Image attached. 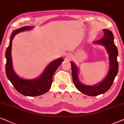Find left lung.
<instances>
[{
	"instance_id": "left-lung-1",
	"label": "left lung",
	"mask_w": 124,
	"mask_h": 124,
	"mask_svg": "<svg viewBox=\"0 0 124 124\" xmlns=\"http://www.w3.org/2000/svg\"><path fill=\"white\" fill-rule=\"evenodd\" d=\"M104 36L102 39L95 41V43L104 45L109 54L110 70L108 75L101 83L96 85H86L81 83L78 80V69L77 67L71 62L73 82L79 91L88 96H97L106 92L113 83L118 71L117 62L118 50L114 42V36L112 32L108 29L103 30Z\"/></svg>"
}]
</instances>
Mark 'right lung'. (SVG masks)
Masks as SVG:
<instances>
[{
  "instance_id": "right-lung-1",
  "label": "right lung",
  "mask_w": 124,
  "mask_h": 124,
  "mask_svg": "<svg viewBox=\"0 0 124 124\" xmlns=\"http://www.w3.org/2000/svg\"><path fill=\"white\" fill-rule=\"evenodd\" d=\"M31 28H33V27L31 26H23L15 30L12 33L10 37V44L6 51V73L7 78L18 92L25 96L35 97L45 94L50 90L52 83L53 75L64 60L62 58H59L50 62L46 68L43 74L37 79L26 80L18 76L14 71L12 65V59L11 56L12 41L13 38L17 33L29 30Z\"/></svg>"
}]
</instances>
